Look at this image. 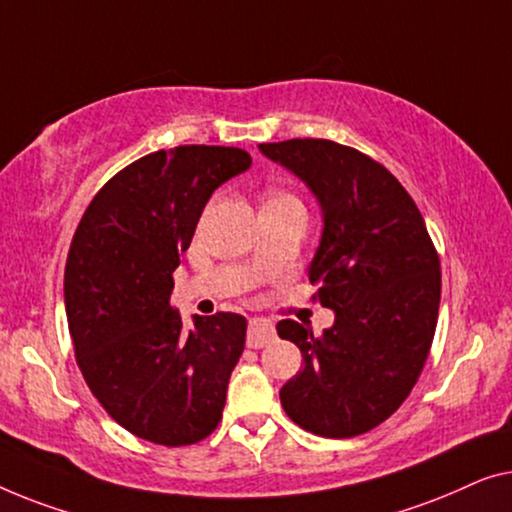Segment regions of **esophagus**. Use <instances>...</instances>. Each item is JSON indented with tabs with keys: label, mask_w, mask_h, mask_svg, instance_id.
<instances>
[{
	"label": "esophagus",
	"mask_w": 512,
	"mask_h": 512,
	"mask_svg": "<svg viewBox=\"0 0 512 512\" xmlns=\"http://www.w3.org/2000/svg\"><path fill=\"white\" fill-rule=\"evenodd\" d=\"M276 338V327L266 318H253L248 325V348H266Z\"/></svg>",
	"instance_id": "34e87169"
}]
</instances>
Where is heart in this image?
Instances as JSON below:
<instances>
[{
	"instance_id": "heart-1",
	"label": "heart",
	"mask_w": 512,
	"mask_h": 512,
	"mask_svg": "<svg viewBox=\"0 0 512 512\" xmlns=\"http://www.w3.org/2000/svg\"><path fill=\"white\" fill-rule=\"evenodd\" d=\"M273 199H280V197H273Z\"/></svg>"
}]
</instances>
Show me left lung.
Here are the masks:
<instances>
[{"label":"left lung","instance_id":"obj_1","mask_svg":"<svg viewBox=\"0 0 512 512\" xmlns=\"http://www.w3.org/2000/svg\"><path fill=\"white\" fill-rule=\"evenodd\" d=\"M318 199L322 236L308 266L334 325L280 320L304 369L280 390L287 417L325 438L385 422L408 397L434 341L441 262L415 201L371 157L325 139L259 143Z\"/></svg>","mask_w":512,"mask_h":512}]
</instances>
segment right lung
<instances>
[{
    "mask_svg": "<svg viewBox=\"0 0 512 512\" xmlns=\"http://www.w3.org/2000/svg\"><path fill=\"white\" fill-rule=\"evenodd\" d=\"M241 148L157 150L115 174L83 213L64 269V308L83 378L120 427L197 443L218 427L248 322L169 304L206 201L250 167Z\"/></svg>",
    "mask_w": 512,
    "mask_h": 512,
    "instance_id": "add662e5",
    "label": "right lung"
}]
</instances>
